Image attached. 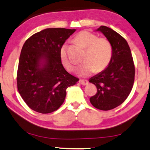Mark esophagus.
<instances>
[{
    "label": "esophagus",
    "mask_w": 150,
    "mask_h": 150,
    "mask_svg": "<svg viewBox=\"0 0 150 150\" xmlns=\"http://www.w3.org/2000/svg\"><path fill=\"white\" fill-rule=\"evenodd\" d=\"M79 83H80L82 86H86V85L88 84V81L87 80H80L79 81Z\"/></svg>",
    "instance_id": "obj_1"
}]
</instances>
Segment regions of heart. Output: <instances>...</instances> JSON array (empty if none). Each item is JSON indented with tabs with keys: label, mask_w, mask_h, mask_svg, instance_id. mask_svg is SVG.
<instances>
[{
	"label": "heart",
	"mask_w": 150,
	"mask_h": 150,
	"mask_svg": "<svg viewBox=\"0 0 150 150\" xmlns=\"http://www.w3.org/2000/svg\"><path fill=\"white\" fill-rule=\"evenodd\" d=\"M74 42L86 49L83 61L79 67L78 74L81 76H88L93 72H101L110 63L112 58V45L106 38H98L95 33L83 30L74 38ZM60 62L68 71L74 69V64L67 54V46L64 44L60 50Z\"/></svg>",
	"instance_id": "b5f03b06"
}]
</instances>
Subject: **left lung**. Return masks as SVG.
Here are the masks:
<instances>
[{
  "label": "left lung",
  "mask_w": 150,
  "mask_h": 150,
  "mask_svg": "<svg viewBox=\"0 0 150 150\" xmlns=\"http://www.w3.org/2000/svg\"><path fill=\"white\" fill-rule=\"evenodd\" d=\"M100 31L112 45V58L103 71L90 79L97 94L90 98L92 105L102 110L113 109L126 100L134 86L135 66L132 52L123 37L110 28L101 25Z\"/></svg>",
  "instance_id": "1"
}]
</instances>
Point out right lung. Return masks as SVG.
<instances>
[{
  "instance_id": "right-lung-1",
  "label": "right lung",
  "mask_w": 150,
  "mask_h": 150,
  "mask_svg": "<svg viewBox=\"0 0 150 150\" xmlns=\"http://www.w3.org/2000/svg\"><path fill=\"white\" fill-rule=\"evenodd\" d=\"M75 29L47 28L24 43L17 70V88L25 103L42 114L58 110L66 90L79 79L68 73L60 62V50Z\"/></svg>"
}]
</instances>
